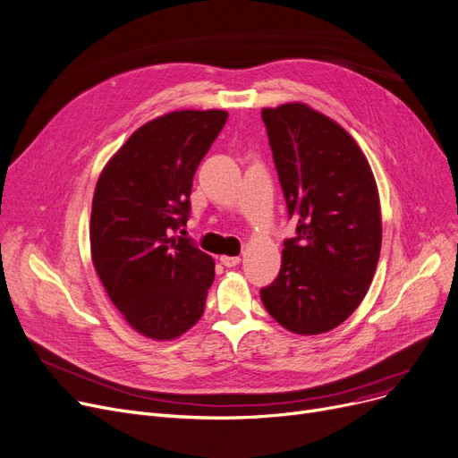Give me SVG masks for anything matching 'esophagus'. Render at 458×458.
<instances>
[{"label":"esophagus","mask_w":458,"mask_h":458,"mask_svg":"<svg viewBox=\"0 0 458 458\" xmlns=\"http://www.w3.org/2000/svg\"><path fill=\"white\" fill-rule=\"evenodd\" d=\"M220 260H222V265H224V267H227V268H233V267H236L238 263H241V257H238V255H234V257H229V255H222V257H220Z\"/></svg>","instance_id":"esophagus-1"}]
</instances>
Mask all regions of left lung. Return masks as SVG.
<instances>
[{
	"label": "left lung",
	"instance_id": "left-lung-1",
	"mask_svg": "<svg viewBox=\"0 0 458 458\" xmlns=\"http://www.w3.org/2000/svg\"><path fill=\"white\" fill-rule=\"evenodd\" d=\"M260 115L289 216L298 222L260 300L285 330L326 334L356 311L377 272V181L356 140L311 106L289 102L263 107Z\"/></svg>",
	"mask_w": 458,
	"mask_h": 458
}]
</instances>
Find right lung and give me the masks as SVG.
<instances>
[{
	"label": "right lung",
	"mask_w": 458,
	"mask_h": 458,
	"mask_svg": "<svg viewBox=\"0 0 458 458\" xmlns=\"http://www.w3.org/2000/svg\"><path fill=\"white\" fill-rule=\"evenodd\" d=\"M227 121L224 110H177L140 126L107 160L91 208V259L132 328L155 341L186 334L205 311L214 259L184 238L191 181Z\"/></svg>",
	"instance_id": "obj_1"
}]
</instances>
